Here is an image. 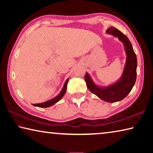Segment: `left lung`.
I'll use <instances>...</instances> for the list:
<instances>
[{
    "mask_svg": "<svg viewBox=\"0 0 153 153\" xmlns=\"http://www.w3.org/2000/svg\"><path fill=\"white\" fill-rule=\"evenodd\" d=\"M107 33L117 37L118 39L123 43L127 58L122 76L117 82L107 87L97 86L87 73L85 75V81L86 82L88 88L93 94L106 102H115L126 98L135 84L137 58L132 45L126 35L113 27L108 28Z\"/></svg>",
    "mask_w": 153,
    "mask_h": 153,
    "instance_id": "8db88e82",
    "label": "left lung"
}]
</instances>
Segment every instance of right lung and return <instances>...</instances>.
<instances>
[{
  "label": "right lung",
  "mask_w": 153,
  "mask_h": 153,
  "mask_svg": "<svg viewBox=\"0 0 153 153\" xmlns=\"http://www.w3.org/2000/svg\"><path fill=\"white\" fill-rule=\"evenodd\" d=\"M69 79H67L65 82L64 86L62 88L61 92L59 93V94L56 96V97H55L54 98H52V99L48 100V101H46L45 102H42V103H38V104H33V105L35 106V107H42V108H45V107H49L53 105L54 104H55L56 102H57L58 101L60 100L62 97H63L64 94H65V92L67 90V84L68 83Z\"/></svg>",
  "instance_id": "add662e5"
}]
</instances>
